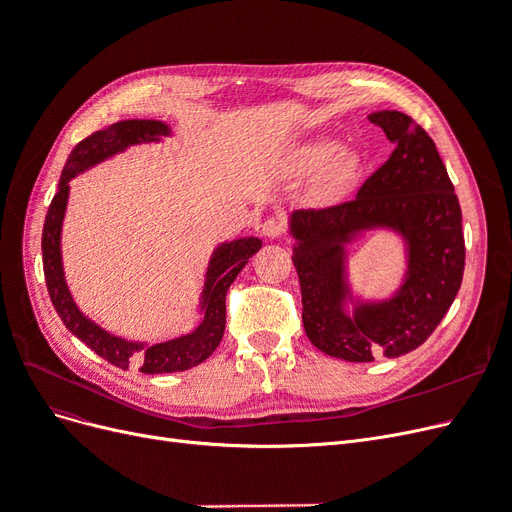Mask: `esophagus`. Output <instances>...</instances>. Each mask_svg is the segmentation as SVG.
Segmentation results:
<instances>
[{
  "label": "esophagus",
  "instance_id": "esophagus-1",
  "mask_svg": "<svg viewBox=\"0 0 512 512\" xmlns=\"http://www.w3.org/2000/svg\"><path fill=\"white\" fill-rule=\"evenodd\" d=\"M262 235L269 237V239H277L284 235V220L280 218H269L262 224Z\"/></svg>",
  "mask_w": 512,
  "mask_h": 512
}]
</instances>
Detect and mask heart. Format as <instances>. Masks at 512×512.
Segmentation results:
<instances>
[{"instance_id":"heart-1","label":"heart","mask_w":512,"mask_h":512,"mask_svg":"<svg viewBox=\"0 0 512 512\" xmlns=\"http://www.w3.org/2000/svg\"><path fill=\"white\" fill-rule=\"evenodd\" d=\"M290 173L297 177L316 175V196L333 200L350 188L356 173V158L350 149L337 147L331 138H314L290 153Z\"/></svg>"}]
</instances>
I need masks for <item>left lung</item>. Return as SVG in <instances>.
Here are the masks:
<instances>
[{
    "label": "left lung",
    "instance_id": "1",
    "mask_svg": "<svg viewBox=\"0 0 512 512\" xmlns=\"http://www.w3.org/2000/svg\"><path fill=\"white\" fill-rule=\"evenodd\" d=\"M369 121L395 143L389 160L350 203L288 218L305 333L350 363L421 346L453 305L466 265L459 200L436 145L399 111H374ZM378 231L400 241L405 273L391 293L367 298L351 284L349 250Z\"/></svg>",
    "mask_w": 512,
    "mask_h": 512
}]
</instances>
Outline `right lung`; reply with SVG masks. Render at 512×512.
Instances as JSON below:
<instances>
[{
    "instance_id": "add662e5",
    "label": "right lung",
    "mask_w": 512,
    "mask_h": 512,
    "mask_svg": "<svg viewBox=\"0 0 512 512\" xmlns=\"http://www.w3.org/2000/svg\"><path fill=\"white\" fill-rule=\"evenodd\" d=\"M168 136H173V128L160 119H123L87 136L72 149L64 170H61L57 194L51 200L42 230L46 288H49L51 301L66 329L108 363L119 369L136 367L143 374L185 371L209 359L213 350L220 346L226 327V290L247 265V260L262 247L258 237H239L213 247L196 305L200 322L190 333L168 339V342L147 344L119 337L102 329L98 322L81 312L66 282L64 258H61V230H64L66 220L70 181L83 175L85 170L111 160L119 153H126L130 147L158 145Z\"/></svg>"
}]
</instances>
